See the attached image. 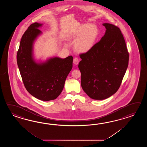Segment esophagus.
<instances>
[{
	"instance_id": "esophagus-1",
	"label": "esophagus",
	"mask_w": 147,
	"mask_h": 147,
	"mask_svg": "<svg viewBox=\"0 0 147 147\" xmlns=\"http://www.w3.org/2000/svg\"><path fill=\"white\" fill-rule=\"evenodd\" d=\"M73 63L75 65H78L79 63V60L78 59V58H75L74 59V60H73Z\"/></svg>"
}]
</instances>
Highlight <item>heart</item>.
I'll use <instances>...</instances> for the list:
<instances>
[{"label":"heart","instance_id":"obj_1","mask_svg":"<svg viewBox=\"0 0 147 147\" xmlns=\"http://www.w3.org/2000/svg\"><path fill=\"white\" fill-rule=\"evenodd\" d=\"M99 36V30L96 25L85 24L72 31L70 37L76 39L75 50L81 53H87L94 47Z\"/></svg>","mask_w":147,"mask_h":147}]
</instances>
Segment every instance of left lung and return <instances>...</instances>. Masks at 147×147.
I'll return each instance as SVG.
<instances>
[{
    "mask_svg": "<svg viewBox=\"0 0 147 147\" xmlns=\"http://www.w3.org/2000/svg\"><path fill=\"white\" fill-rule=\"evenodd\" d=\"M102 37L87 53L80 55L78 65L82 89L91 99L103 100L118 90L128 68L129 53L121 31L104 23Z\"/></svg>",
    "mask_w": 147,
    "mask_h": 147,
    "instance_id": "1",
    "label": "left lung"
}]
</instances>
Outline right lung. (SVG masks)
<instances>
[{
  "label": "right lung",
  "instance_id": "1",
  "mask_svg": "<svg viewBox=\"0 0 147 147\" xmlns=\"http://www.w3.org/2000/svg\"><path fill=\"white\" fill-rule=\"evenodd\" d=\"M42 24H31L22 35L17 54V62L22 81L28 92L38 99H56L62 92L66 78L72 68L73 57H55L45 61H36L34 56V41L42 32Z\"/></svg>",
  "mask_w": 147,
  "mask_h": 147
}]
</instances>
